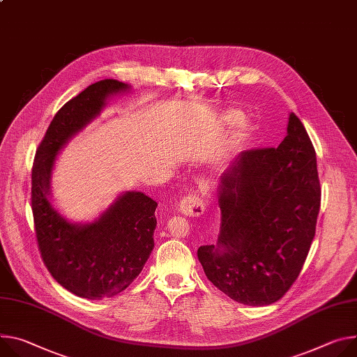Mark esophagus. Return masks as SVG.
<instances>
[{"instance_id":"1","label":"esophagus","mask_w":357,"mask_h":357,"mask_svg":"<svg viewBox=\"0 0 357 357\" xmlns=\"http://www.w3.org/2000/svg\"><path fill=\"white\" fill-rule=\"evenodd\" d=\"M179 211L186 215V216H201L205 211V202L202 199V197L199 195L198 192L195 193H189L186 195L181 204H179Z\"/></svg>"}]
</instances>
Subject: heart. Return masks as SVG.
I'll list each match as a JSON object with an SVG mask.
<instances>
[{
  "instance_id": "heart-1",
  "label": "heart",
  "mask_w": 357,
  "mask_h": 357,
  "mask_svg": "<svg viewBox=\"0 0 357 357\" xmlns=\"http://www.w3.org/2000/svg\"><path fill=\"white\" fill-rule=\"evenodd\" d=\"M238 118H239V115H238L236 112H228V114L225 115L223 122H225L226 125H231V123H234ZM246 132H248V128H246L245 125H243V126H241L239 131L235 134V142H241V141L246 137Z\"/></svg>"
}]
</instances>
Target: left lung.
<instances>
[{
    "label": "left lung",
    "instance_id": "8db88e82",
    "mask_svg": "<svg viewBox=\"0 0 357 357\" xmlns=\"http://www.w3.org/2000/svg\"><path fill=\"white\" fill-rule=\"evenodd\" d=\"M219 206L218 243L198 249L206 278L239 303L278 302L303 268L320 209L316 152L294 112L278 148L243 151L223 174Z\"/></svg>",
    "mask_w": 357,
    "mask_h": 357
}]
</instances>
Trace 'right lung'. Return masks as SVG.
<instances>
[{
    "label": "right lung",
    "mask_w": 357,
    "mask_h": 357,
    "mask_svg": "<svg viewBox=\"0 0 357 357\" xmlns=\"http://www.w3.org/2000/svg\"><path fill=\"white\" fill-rule=\"evenodd\" d=\"M128 89L116 79L89 85L51 121L31 171V208L44 265L52 278L85 299L118 295L141 273L153 249L158 204L142 192H126L92 223L75 225L50 204L55 155L101 112L109 95Z\"/></svg>",
    "instance_id": "right-lung-1"
}]
</instances>
